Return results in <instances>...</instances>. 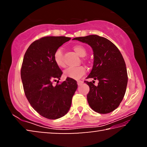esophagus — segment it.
I'll list each match as a JSON object with an SVG mask.
<instances>
[{
  "instance_id": "esophagus-1",
  "label": "esophagus",
  "mask_w": 147,
  "mask_h": 147,
  "mask_svg": "<svg viewBox=\"0 0 147 147\" xmlns=\"http://www.w3.org/2000/svg\"><path fill=\"white\" fill-rule=\"evenodd\" d=\"M82 84H83V82L81 81V80H78V82H77V84H78V86H80Z\"/></svg>"
}]
</instances>
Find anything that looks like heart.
Returning a JSON list of instances; mask_svg holds the SVG:
<instances>
[{
	"mask_svg": "<svg viewBox=\"0 0 147 147\" xmlns=\"http://www.w3.org/2000/svg\"><path fill=\"white\" fill-rule=\"evenodd\" d=\"M74 52L78 54L79 56H86L87 52L86 49L80 45H76L73 47ZM54 59L56 64L59 67H65V64L63 60V53L61 49H57L54 54ZM86 73V68L83 66H79L74 68H69L64 72V76L67 78H70L72 79L78 80L80 78Z\"/></svg>",
	"mask_w": 147,
	"mask_h": 147,
	"instance_id": "obj_1",
	"label": "heart"
}]
</instances>
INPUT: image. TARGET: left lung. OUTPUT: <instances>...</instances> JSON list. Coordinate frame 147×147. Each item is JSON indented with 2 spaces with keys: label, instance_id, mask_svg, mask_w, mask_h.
Masks as SVG:
<instances>
[{
  "label": "left lung",
  "instance_id": "left-lung-1",
  "mask_svg": "<svg viewBox=\"0 0 147 147\" xmlns=\"http://www.w3.org/2000/svg\"><path fill=\"white\" fill-rule=\"evenodd\" d=\"M90 46L93 51V69L87 78L98 80V86L85 81L89 86L87 99L89 106L99 113H108L123 100L128 83L125 61L112 42L97 35L73 39Z\"/></svg>",
  "mask_w": 147,
  "mask_h": 147
}]
</instances>
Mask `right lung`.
Returning a JSON list of instances; mask_svg holds the SVG:
<instances>
[{"label": "right lung", "instance_id": "1", "mask_svg": "<svg viewBox=\"0 0 147 147\" xmlns=\"http://www.w3.org/2000/svg\"><path fill=\"white\" fill-rule=\"evenodd\" d=\"M70 39L65 36L45 37L33 42L24 56L21 76L24 93L32 108L49 119L67 113L78 88L76 81L70 78L53 85V81L59 82L63 74L54 61V53Z\"/></svg>", "mask_w": 147, "mask_h": 147}]
</instances>
